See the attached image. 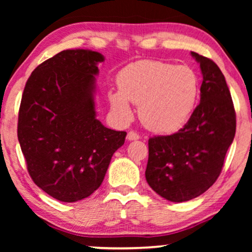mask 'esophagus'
<instances>
[{"mask_svg": "<svg viewBox=\"0 0 252 252\" xmlns=\"http://www.w3.org/2000/svg\"><path fill=\"white\" fill-rule=\"evenodd\" d=\"M139 139H140V135L136 132H134V130H130V132H128V134H127V140L128 141H134Z\"/></svg>", "mask_w": 252, "mask_h": 252, "instance_id": "esophagus-1", "label": "esophagus"}]
</instances>
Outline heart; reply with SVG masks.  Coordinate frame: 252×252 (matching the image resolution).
<instances>
[{
	"instance_id": "1",
	"label": "heart",
	"mask_w": 252,
	"mask_h": 252,
	"mask_svg": "<svg viewBox=\"0 0 252 252\" xmlns=\"http://www.w3.org/2000/svg\"><path fill=\"white\" fill-rule=\"evenodd\" d=\"M119 91L110 93L112 109L124 118L132 116L130 103L140 105L147 128L170 134L182 128L197 105L201 85L191 67L159 61H139L118 75Z\"/></svg>"
}]
</instances>
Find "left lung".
Returning <instances> with one entry per match:
<instances>
[{"mask_svg": "<svg viewBox=\"0 0 252 252\" xmlns=\"http://www.w3.org/2000/svg\"><path fill=\"white\" fill-rule=\"evenodd\" d=\"M199 63L201 101L179 132L149 139L148 185L167 201H190L218 179L236 129V115L225 77L215 62L191 51Z\"/></svg>", "mask_w": 252, "mask_h": 252, "instance_id": "left-lung-1", "label": "left lung"}]
</instances>
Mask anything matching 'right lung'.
<instances>
[{
    "label": "right lung",
    "mask_w": 252,
    "mask_h": 252,
    "mask_svg": "<svg viewBox=\"0 0 252 252\" xmlns=\"http://www.w3.org/2000/svg\"><path fill=\"white\" fill-rule=\"evenodd\" d=\"M88 49L64 50L40 64L24 88L18 141L37 187L61 202L92 195L108 171L126 132L106 128L96 118L98 63Z\"/></svg>",
    "instance_id": "1"
}]
</instances>
